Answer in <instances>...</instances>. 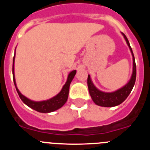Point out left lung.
Listing matches in <instances>:
<instances>
[{
    "mask_svg": "<svg viewBox=\"0 0 150 150\" xmlns=\"http://www.w3.org/2000/svg\"><path fill=\"white\" fill-rule=\"evenodd\" d=\"M122 34L125 40H126L127 44L129 46L130 50L132 52V56H133V73H132V78L129 80V82L120 89L113 91V92H110V93H107V92H103V91L98 89L91 82L90 75H88V79H87L88 91H89V94L91 97V99L93 100V101L97 105L108 107H115V106L122 104L128 98V96L132 91V88H133L134 86L135 80H136V73H137L136 72V64H135L134 56L132 47L130 46V43L128 42V38H126V36L123 33Z\"/></svg>",
    "mask_w": 150,
    "mask_h": 150,
    "instance_id": "1",
    "label": "left lung"
}]
</instances>
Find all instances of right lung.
Segmentation results:
<instances>
[{
	"instance_id": "1",
	"label": "right lung",
	"mask_w": 150,
	"mask_h": 150,
	"mask_svg": "<svg viewBox=\"0 0 150 150\" xmlns=\"http://www.w3.org/2000/svg\"><path fill=\"white\" fill-rule=\"evenodd\" d=\"M14 59L15 56L13 57V82L15 84L16 88L18 94V96L21 98V100L26 104L29 107L34 109V110L38 111L40 112H53V111L59 109L64 104H65L66 101L68 98V93H69V88H70V84H71V81L74 79L75 74H76V71H71L68 75L67 77V80L64 86L62 88V91L59 92L56 96H55L52 98L50 99L47 100H43V101L36 102L33 101V100H29L26 97L22 95L20 93V91H18V89L16 87V84L15 81V76H14Z\"/></svg>"
}]
</instances>
